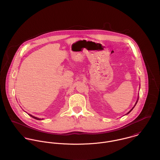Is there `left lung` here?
<instances>
[{
  "label": "left lung",
  "mask_w": 160,
  "mask_h": 160,
  "mask_svg": "<svg viewBox=\"0 0 160 160\" xmlns=\"http://www.w3.org/2000/svg\"><path fill=\"white\" fill-rule=\"evenodd\" d=\"M138 100H137V101H138ZM137 102H136V103H137ZM135 105H134V107H135ZM134 107H133V108H132V109H131V110H130V111H129V112H128V113H130V112H131V111H132V109H133V108H134Z\"/></svg>",
  "instance_id": "1"
}]
</instances>
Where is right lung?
Wrapping results in <instances>:
<instances>
[{
  "label": "right lung",
  "instance_id": "right-lung-1",
  "mask_svg": "<svg viewBox=\"0 0 160 160\" xmlns=\"http://www.w3.org/2000/svg\"><path fill=\"white\" fill-rule=\"evenodd\" d=\"M29 115H30L32 118H34V119H38V120H40L41 119H39V118H36V117H35V116H32V115H31V114H29Z\"/></svg>",
  "mask_w": 160,
  "mask_h": 160
}]
</instances>
